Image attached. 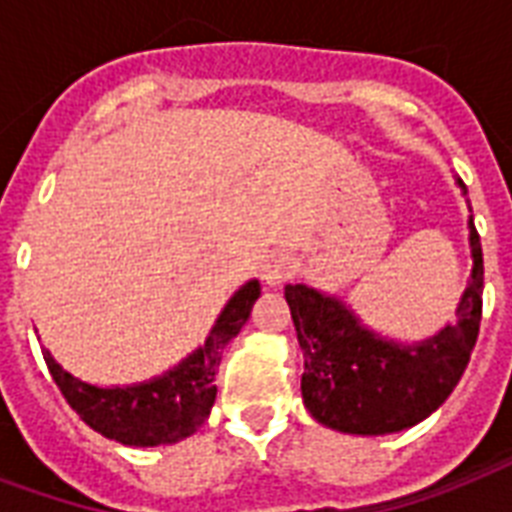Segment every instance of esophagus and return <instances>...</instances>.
I'll return each instance as SVG.
<instances>
[{
  "label": "esophagus",
  "instance_id": "obj_1",
  "mask_svg": "<svg viewBox=\"0 0 512 512\" xmlns=\"http://www.w3.org/2000/svg\"><path fill=\"white\" fill-rule=\"evenodd\" d=\"M293 272V259L288 253H272L264 259L261 264V280L269 285V288H275V285H283Z\"/></svg>",
  "mask_w": 512,
  "mask_h": 512
}]
</instances>
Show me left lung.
<instances>
[{
  "instance_id": "1",
  "label": "left lung",
  "mask_w": 512,
  "mask_h": 512,
  "mask_svg": "<svg viewBox=\"0 0 512 512\" xmlns=\"http://www.w3.org/2000/svg\"><path fill=\"white\" fill-rule=\"evenodd\" d=\"M467 197L462 178H454ZM473 269L457 318L422 342H400L363 323L342 296L307 283L285 285L304 352L301 398L310 417L347 435H390L419 425L457 387L481 326L483 253L467 219Z\"/></svg>"
}]
</instances>
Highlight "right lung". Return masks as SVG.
<instances>
[{
	"label": "right lung",
	"instance_id": "add662e5",
	"mask_svg": "<svg viewBox=\"0 0 512 512\" xmlns=\"http://www.w3.org/2000/svg\"><path fill=\"white\" fill-rule=\"evenodd\" d=\"M259 296V280L240 285L219 312L205 342L165 374L146 382L98 387L69 374L50 350H42V355L66 403L95 433L122 446H168L197 433L208 419L216 403L213 379L219 374L221 352L248 323Z\"/></svg>",
	"mask_w": 512,
	"mask_h": 512
}]
</instances>
